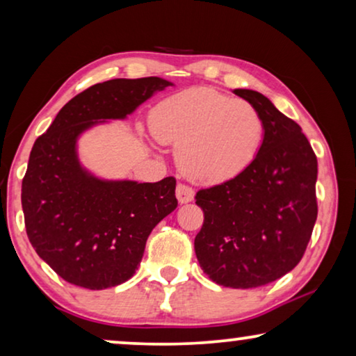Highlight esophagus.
<instances>
[{"label": "esophagus", "mask_w": 356, "mask_h": 356, "mask_svg": "<svg viewBox=\"0 0 356 356\" xmlns=\"http://www.w3.org/2000/svg\"><path fill=\"white\" fill-rule=\"evenodd\" d=\"M177 197L181 204L191 202L194 199V189L191 186H188V184L179 183L177 186Z\"/></svg>", "instance_id": "34e87169"}]
</instances>
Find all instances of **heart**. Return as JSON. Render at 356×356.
Masks as SVG:
<instances>
[{
    "label": "heart",
    "instance_id": "1",
    "mask_svg": "<svg viewBox=\"0 0 356 356\" xmlns=\"http://www.w3.org/2000/svg\"><path fill=\"white\" fill-rule=\"evenodd\" d=\"M155 139L178 147L179 168L199 183H223L250 167L264 138L254 106L194 87L160 102L150 115Z\"/></svg>",
    "mask_w": 356,
    "mask_h": 356
}]
</instances>
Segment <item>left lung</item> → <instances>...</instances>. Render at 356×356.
<instances>
[{
  "instance_id": "8db88e82",
  "label": "left lung",
  "mask_w": 356,
  "mask_h": 356,
  "mask_svg": "<svg viewBox=\"0 0 356 356\" xmlns=\"http://www.w3.org/2000/svg\"><path fill=\"white\" fill-rule=\"evenodd\" d=\"M233 92L259 111L264 138L245 172L197 191L204 223L194 251L216 284L256 289L280 279L305 254L318 217V159L300 126L267 97Z\"/></svg>"
}]
</instances>
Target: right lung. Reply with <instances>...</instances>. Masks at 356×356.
<instances>
[{
	"label": "right lung",
	"mask_w": 356,
	"mask_h": 356,
	"mask_svg": "<svg viewBox=\"0 0 356 356\" xmlns=\"http://www.w3.org/2000/svg\"><path fill=\"white\" fill-rule=\"evenodd\" d=\"M160 77L111 79L77 94L33 144L22 179V211L37 254L72 285L104 290L129 280L157 223L178 206L177 179H100L82 167L77 139L106 120H124Z\"/></svg>",
	"instance_id": "right-lung-1"
}]
</instances>
